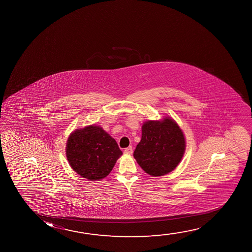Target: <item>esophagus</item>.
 Listing matches in <instances>:
<instances>
[{
	"label": "esophagus",
	"instance_id": "34e87169",
	"mask_svg": "<svg viewBox=\"0 0 252 252\" xmlns=\"http://www.w3.org/2000/svg\"><path fill=\"white\" fill-rule=\"evenodd\" d=\"M125 154H127V155H131V153H132V147L131 146H129L127 148L125 149Z\"/></svg>",
	"mask_w": 252,
	"mask_h": 252
}]
</instances>
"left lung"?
<instances>
[{
  "instance_id": "8db88e82",
  "label": "left lung",
  "mask_w": 252,
  "mask_h": 252,
  "mask_svg": "<svg viewBox=\"0 0 252 252\" xmlns=\"http://www.w3.org/2000/svg\"><path fill=\"white\" fill-rule=\"evenodd\" d=\"M185 151V138L176 122L148 121L142 126V138L133 157L145 172L160 176L176 169Z\"/></svg>"
}]
</instances>
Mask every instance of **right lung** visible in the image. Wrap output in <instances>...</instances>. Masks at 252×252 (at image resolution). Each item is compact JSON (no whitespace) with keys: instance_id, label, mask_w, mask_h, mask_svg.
<instances>
[{"instance_id":"1","label":"right lung","mask_w":252,"mask_h":252,"mask_svg":"<svg viewBox=\"0 0 252 252\" xmlns=\"http://www.w3.org/2000/svg\"><path fill=\"white\" fill-rule=\"evenodd\" d=\"M121 155L122 152L114 138L95 126L72 132L66 146V156L71 168L90 181L106 177Z\"/></svg>"}]
</instances>
